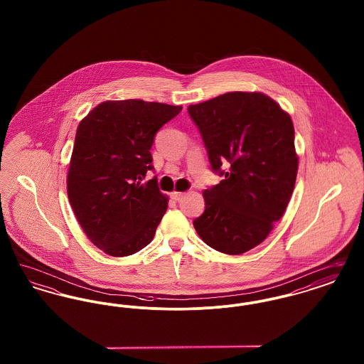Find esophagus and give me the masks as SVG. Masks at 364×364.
I'll use <instances>...</instances> for the list:
<instances>
[{
    "mask_svg": "<svg viewBox=\"0 0 364 364\" xmlns=\"http://www.w3.org/2000/svg\"><path fill=\"white\" fill-rule=\"evenodd\" d=\"M186 193L184 192H177V191H173V192H171V198L173 199V200H180L183 196H184Z\"/></svg>",
    "mask_w": 364,
    "mask_h": 364,
    "instance_id": "34e87169",
    "label": "esophagus"
}]
</instances>
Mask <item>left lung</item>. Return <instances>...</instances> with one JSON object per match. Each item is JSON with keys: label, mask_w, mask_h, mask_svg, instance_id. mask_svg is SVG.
<instances>
[{"label": "left lung", "mask_w": 364, "mask_h": 364, "mask_svg": "<svg viewBox=\"0 0 364 364\" xmlns=\"http://www.w3.org/2000/svg\"><path fill=\"white\" fill-rule=\"evenodd\" d=\"M220 184L203 191L206 208L193 221L211 248L240 255L263 242L294 192L299 158L291 116L263 92L233 91L190 105ZM230 162V169L220 171Z\"/></svg>", "instance_id": "obj_1"}]
</instances>
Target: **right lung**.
I'll return each mask as SVG.
<instances>
[{"mask_svg": "<svg viewBox=\"0 0 364 364\" xmlns=\"http://www.w3.org/2000/svg\"><path fill=\"white\" fill-rule=\"evenodd\" d=\"M183 106L141 100L105 101L80 122L67 176L70 206L88 240L105 254L128 257L153 240L168 196L153 171L156 131Z\"/></svg>", "mask_w": 364, "mask_h": 364, "instance_id": "obj_1", "label": "right lung"}]
</instances>
